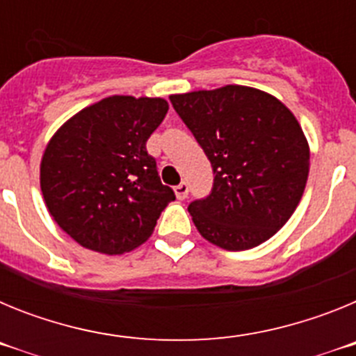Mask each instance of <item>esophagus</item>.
<instances>
[{"mask_svg": "<svg viewBox=\"0 0 356 356\" xmlns=\"http://www.w3.org/2000/svg\"><path fill=\"white\" fill-rule=\"evenodd\" d=\"M175 194L178 200H185L188 196V185L185 181H181L180 185H176L175 187Z\"/></svg>", "mask_w": 356, "mask_h": 356, "instance_id": "obj_1", "label": "esophagus"}]
</instances>
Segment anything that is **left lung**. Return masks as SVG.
<instances>
[{"label": "left lung", "mask_w": 356, "mask_h": 356, "mask_svg": "<svg viewBox=\"0 0 356 356\" xmlns=\"http://www.w3.org/2000/svg\"><path fill=\"white\" fill-rule=\"evenodd\" d=\"M213 169L212 193L193 201L201 237L228 251L259 246L300 205L310 147L284 103L246 85L169 96Z\"/></svg>", "instance_id": "1"}]
</instances>
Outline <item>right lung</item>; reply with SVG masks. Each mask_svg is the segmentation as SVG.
Wrapping results in <instances>:
<instances>
[{"mask_svg":"<svg viewBox=\"0 0 356 356\" xmlns=\"http://www.w3.org/2000/svg\"><path fill=\"white\" fill-rule=\"evenodd\" d=\"M168 110L162 97L108 96L49 139L40 160L44 203L80 246L103 254L135 250L175 201L146 151Z\"/></svg>","mask_w":356,"mask_h":356,"instance_id":"1","label":"right lung"}]
</instances>
